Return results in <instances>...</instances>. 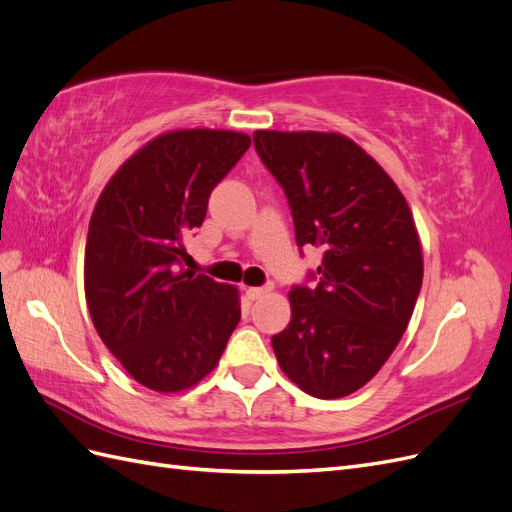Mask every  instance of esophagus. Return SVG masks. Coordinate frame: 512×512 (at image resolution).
<instances>
[{
    "instance_id": "34e87169",
    "label": "esophagus",
    "mask_w": 512,
    "mask_h": 512,
    "mask_svg": "<svg viewBox=\"0 0 512 512\" xmlns=\"http://www.w3.org/2000/svg\"><path fill=\"white\" fill-rule=\"evenodd\" d=\"M271 288L269 286H247L245 288V297L250 299V301H256V299H260L262 294H267Z\"/></svg>"
}]
</instances>
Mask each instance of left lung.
Instances as JSON below:
<instances>
[{"instance_id": "obj_1", "label": "left lung", "mask_w": 512, "mask_h": 512, "mask_svg": "<svg viewBox=\"0 0 512 512\" xmlns=\"http://www.w3.org/2000/svg\"><path fill=\"white\" fill-rule=\"evenodd\" d=\"M254 145L286 192L297 245L324 250L318 286L288 292L290 322L271 339L277 363L307 395L346 397L378 374L412 318L423 284L412 211L344 134L256 130Z\"/></svg>"}]
</instances>
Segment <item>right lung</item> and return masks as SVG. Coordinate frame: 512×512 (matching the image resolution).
Here are the masks:
<instances>
[{
    "label": "right lung",
    "instance_id": "right-lung-1",
    "mask_svg": "<svg viewBox=\"0 0 512 512\" xmlns=\"http://www.w3.org/2000/svg\"><path fill=\"white\" fill-rule=\"evenodd\" d=\"M230 130H173L119 166L91 213L85 299L104 346L158 393L198 384L241 318L237 286L179 269L211 190L250 149Z\"/></svg>",
    "mask_w": 512,
    "mask_h": 512
}]
</instances>
